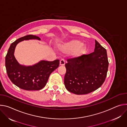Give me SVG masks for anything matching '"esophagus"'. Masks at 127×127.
I'll use <instances>...</instances> for the list:
<instances>
[{
  "instance_id": "1",
  "label": "esophagus",
  "mask_w": 127,
  "mask_h": 127,
  "mask_svg": "<svg viewBox=\"0 0 127 127\" xmlns=\"http://www.w3.org/2000/svg\"><path fill=\"white\" fill-rule=\"evenodd\" d=\"M60 64L61 65H64L65 64V61H64V60L62 59V60L60 61Z\"/></svg>"
}]
</instances>
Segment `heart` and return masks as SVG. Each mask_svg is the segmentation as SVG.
I'll use <instances>...</instances> for the list:
<instances>
[{
	"label": "heart",
	"instance_id": "obj_1",
	"mask_svg": "<svg viewBox=\"0 0 127 127\" xmlns=\"http://www.w3.org/2000/svg\"><path fill=\"white\" fill-rule=\"evenodd\" d=\"M62 49L64 52L73 51V55L75 57L80 56L85 52L86 46L82 44V42L79 40H72L63 46Z\"/></svg>",
	"mask_w": 127,
	"mask_h": 127
}]
</instances>
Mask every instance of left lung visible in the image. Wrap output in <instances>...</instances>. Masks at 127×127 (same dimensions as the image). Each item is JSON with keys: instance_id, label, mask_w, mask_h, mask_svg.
<instances>
[{"instance_id": "1", "label": "left lung", "mask_w": 127, "mask_h": 127, "mask_svg": "<svg viewBox=\"0 0 127 127\" xmlns=\"http://www.w3.org/2000/svg\"><path fill=\"white\" fill-rule=\"evenodd\" d=\"M67 62L64 83L69 92L87 94L104 83L109 64L107 52L96 40L93 52L67 59Z\"/></svg>"}]
</instances>
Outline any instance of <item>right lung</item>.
<instances>
[{"label": "right lung", "mask_w": 127, "mask_h": 127, "mask_svg": "<svg viewBox=\"0 0 127 127\" xmlns=\"http://www.w3.org/2000/svg\"><path fill=\"white\" fill-rule=\"evenodd\" d=\"M30 39L40 40V38L29 35L11 44L5 56V67L8 78L15 85L25 90H39L45 87L51 73L59 67L60 60L41 61L32 66L20 64L14 56L16 45L22 41Z\"/></svg>", "instance_id": "add662e5"}]
</instances>
